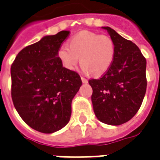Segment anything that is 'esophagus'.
<instances>
[{
  "label": "esophagus",
  "mask_w": 160,
  "mask_h": 160,
  "mask_svg": "<svg viewBox=\"0 0 160 160\" xmlns=\"http://www.w3.org/2000/svg\"><path fill=\"white\" fill-rule=\"evenodd\" d=\"M81 79H82V82H83V83H88V79H86V78H82V77L81 78Z\"/></svg>",
  "instance_id": "34e87169"
}]
</instances>
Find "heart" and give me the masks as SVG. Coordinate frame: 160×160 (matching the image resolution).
Returning a JSON list of instances; mask_svg holds the SVG:
<instances>
[{
  "mask_svg": "<svg viewBox=\"0 0 160 160\" xmlns=\"http://www.w3.org/2000/svg\"><path fill=\"white\" fill-rule=\"evenodd\" d=\"M115 46L107 35L82 31L72 37L70 46L62 44L58 48V58L62 66L73 71L81 62L82 71L101 76L109 69L114 58Z\"/></svg>",
  "mask_w": 160,
  "mask_h": 160,
  "instance_id": "obj_1",
  "label": "heart"
}]
</instances>
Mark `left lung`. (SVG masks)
Instances as JSON below:
<instances>
[{"label":"left lung","instance_id":"left-lung-1","mask_svg":"<svg viewBox=\"0 0 160 160\" xmlns=\"http://www.w3.org/2000/svg\"><path fill=\"white\" fill-rule=\"evenodd\" d=\"M115 46L109 69L98 79L88 81L92 88V102L98 119L109 125L129 121L139 109L147 88L146 59L139 48L108 27Z\"/></svg>","mask_w":160,"mask_h":160}]
</instances>
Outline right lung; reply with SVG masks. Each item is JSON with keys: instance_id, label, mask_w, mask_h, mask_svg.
Segmentation results:
<instances>
[{"instance_id": "add662e5", "label": "right lung", "mask_w": 160, "mask_h": 160, "mask_svg": "<svg viewBox=\"0 0 160 160\" xmlns=\"http://www.w3.org/2000/svg\"><path fill=\"white\" fill-rule=\"evenodd\" d=\"M69 33L62 31L27 46L11 67L15 108L27 125L41 133H54L68 124L72 101L82 85L79 74L62 67L58 58Z\"/></svg>"}]
</instances>
